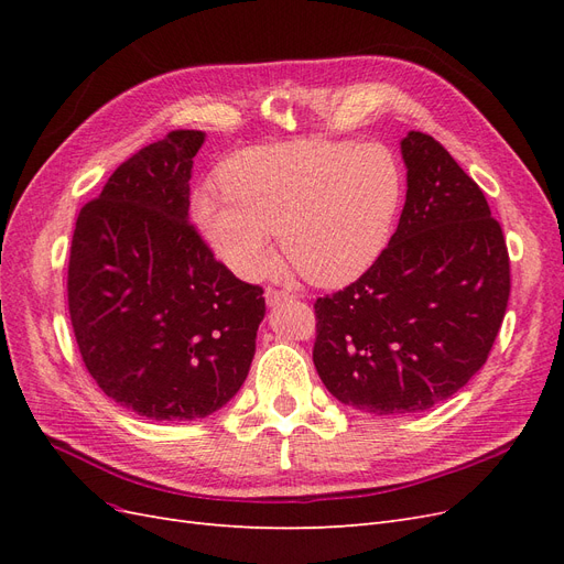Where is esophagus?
Listing matches in <instances>:
<instances>
[{"label": "esophagus", "mask_w": 564, "mask_h": 564, "mask_svg": "<svg viewBox=\"0 0 564 564\" xmlns=\"http://www.w3.org/2000/svg\"><path fill=\"white\" fill-rule=\"evenodd\" d=\"M286 299H292V294H289V292H278V289H268V292H265V303L268 305H278V303H282Z\"/></svg>", "instance_id": "esophagus-1"}]
</instances>
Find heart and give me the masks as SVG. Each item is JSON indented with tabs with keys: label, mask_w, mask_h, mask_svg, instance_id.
<instances>
[{
	"label": "heart",
	"mask_w": 564,
	"mask_h": 564,
	"mask_svg": "<svg viewBox=\"0 0 564 564\" xmlns=\"http://www.w3.org/2000/svg\"><path fill=\"white\" fill-rule=\"evenodd\" d=\"M224 195L197 193L193 220L235 275L259 280L282 251L317 286H346L381 259L404 181L379 143L292 141L251 145L218 172Z\"/></svg>",
	"instance_id": "obj_1"
}]
</instances>
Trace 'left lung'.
Wrapping results in <instances>:
<instances>
[{"mask_svg": "<svg viewBox=\"0 0 564 564\" xmlns=\"http://www.w3.org/2000/svg\"><path fill=\"white\" fill-rule=\"evenodd\" d=\"M406 199L365 275L317 299L313 362L332 395L367 414H414L480 371L506 315L510 263L477 183L429 133L400 141Z\"/></svg>", "mask_w": 564, "mask_h": 564, "instance_id": "obj_1", "label": "left lung"}]
</instances>
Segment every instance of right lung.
Returning <instances> with one entry per match:
<instances>
[{"label": "right lung", "mask_w": 564, "mask_h": 564, "mask_svg": "<svg viewBox=\"0 0 564 564\" xmlns=\"http://www.w3.org/2000/svg\"><path fill=\"white\" fill-rule=\"evenodd\" d=\"M204 131H172L135 152L84 204L67 265L82 360L119 406L193 421L242 388L263 289L237 280L187 224Z\"/></svg>", "instance_id": "add662e5"}]
</instances>
